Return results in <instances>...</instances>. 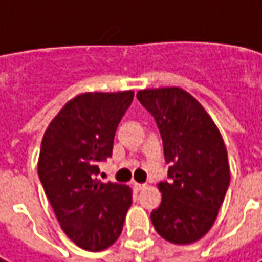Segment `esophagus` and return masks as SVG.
<instances>
[{
    "label": "esophagus",
    "mask_w": 262,
    "mask_h": 262,
    "mask_svg": "<svg viewBox=\"0 0 262 262\" xmlns=\"http://www.w3.org/2000/svg\"><path fill=\"white\" fill-rule=\"evenodd\" d=\"M133 185H135V188H136L138 191H141V190H144V188H146V184H139V182H135Z\"/></svg>",
    "instance_id": "34e87169"
}]
</instances>
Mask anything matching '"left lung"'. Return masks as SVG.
Masks as SVG:
<instances>
[{
	"mask_svg": "<svg viewBox=\"0 0 262 262\" xmlns=\"http://www.w3.org/2000/svg\"><path fill=\"white\" fill-rule=\"evenodd\" d=\"M136 98L154 117L170 164L151 221L167 242L188 245L210 230L230 185L223 136L205 108L179 87L141 90Z\"/></svg>",
	"mask_w": 262,
	"mask_h": 262,
	"instance_id": "obj_1",
	"label": "left lung"
}]
</instances>
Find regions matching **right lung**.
Wrapping results in <instances>:
<instances>
[{
    "label": "right lung",
    "instance_id": "1",
    "mask_svg": "<svg viewBox=\"0 0 262 262\" xmlns=\"http://www.w3.org/2000/svg\"><path fill=\"white\" fill-rule=\"evenodd\" d=\"M132 100V90L78 95L54 117L41 142L42 188L65 234L85 251L111 246L132 205L129 187L98 179Z\"/></svg>",
    "mask_w": 262,
    "mask_h": 262
}]
</instances>
